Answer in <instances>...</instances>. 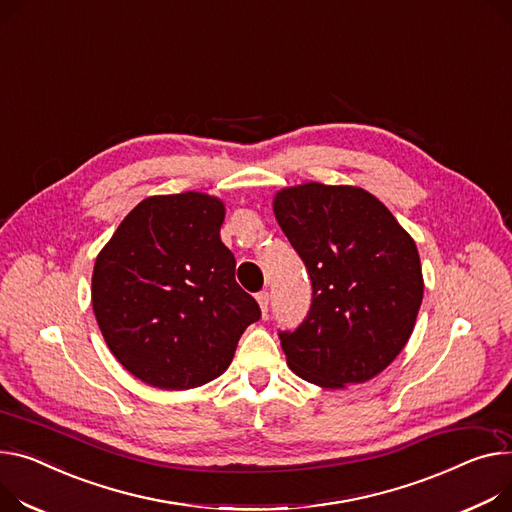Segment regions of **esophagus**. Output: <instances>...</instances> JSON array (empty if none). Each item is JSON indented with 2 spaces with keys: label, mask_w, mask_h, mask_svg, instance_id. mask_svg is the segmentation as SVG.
Instances as JSON below:
<instances>
[{
  "label": "esophagus",
  "mask_w": 512,
  "mask_h": 512,
  "mask_svg": "<svg viewBox=\"0 0 512 512\" xmlns=\"http://www.w3.org/2000/svg\"><path fill=\"white\" fill-rule=\"evenodd\" d=\"M257 302H259V309H261V315L267 317V306H269V294L263 290L257 294Z\"/></svg>",
  "instance_id": "esophagus-1"
}]
</instances>
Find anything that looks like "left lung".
Segmentation results:
<instances>
[{"label": "left lung", "mask_w": 512, "mask_h": 512, "mask_svg": "<svg viewBox=\"0 0 512 512\" xmlns=\"http://www.w3.org/2000/svg\"><path fill=\"white\" fill-rule=\"evenodd\" d=\"M271 206L313 282L309 317L280 333L290 370L323 389L374 379L418 319L424 276L416 241L356 185L284 187Z\"/></svg>", "instance_id": "obj_1"}]
</instances>
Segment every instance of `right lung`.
Segmentation results:
<instances>
[{"label": "right lung", "instance_id": "1", "mask_svg": "<svg viewBox=\"0 0 512 512\" xmlns=\"http://www.w3.org/2000/svg\"><path fill=\"white\" fill-rule=\"evenodd\" d=\"M224 201L201 191L150 195L100 249L92 309L102 337L135 379L164 391L201 387L230 366L261 317L234 280L220 238Z\"/></svg>", "mask_w": 512, "mask_h": 512}]
</instances>
